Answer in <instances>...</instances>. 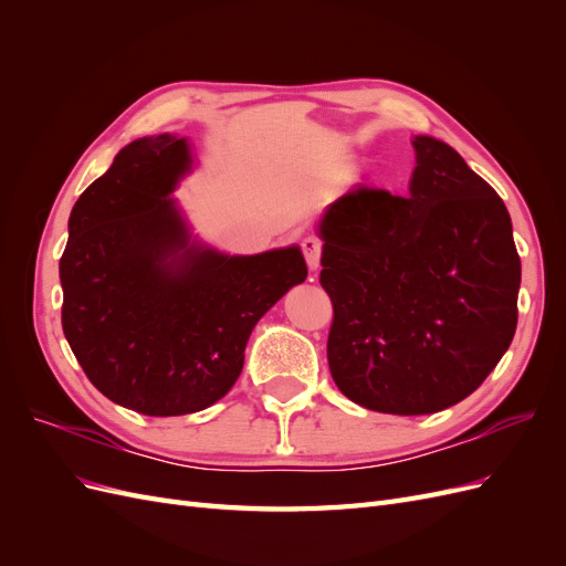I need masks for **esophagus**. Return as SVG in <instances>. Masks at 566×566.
Instances as JSON below:
<instances>
[{
    "label": "esophagus",
    "instance_id": "obj_1",
    "mask_svg": "<svg viewBox=\"0 0 566 566\" xmlns=\"http://www.w3.org/2000/svg\"><path fill=\"white\" fill-rule=\"evenodd\" d=\"M300 245H302V252H304L306 266H310L312 271H316L321 266V241H318V238H314V235H306Z\"/></svg>",
    "mask_w": 566,
    "mask_h": 566
}]
</instances>
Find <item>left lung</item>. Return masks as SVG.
<instances>
[{
	"label": "left lung",
	"mask_w": 566,
	"mask_h": 566,
	"mask_svg": "<svg viewBox=\"0 0 566 566\" xmlns=\"http://www.w3.org/2000/svg\"><path fill=\"white\" fill-rule=\"evenodd\" d=\"M408 196L356 188L318 221L333 302L328 366L354 403L449 408L482 385L517 328L520 254L505 202L434 136H413Z\"/></svg>",
	"instance_id": "left-lung-1"
}]
</instances>
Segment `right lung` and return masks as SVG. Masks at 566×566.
I'll return each instance as SVG.
<instances>
[{
    "label": "right lung",
    "mask_w": 566,
    "mask_h": 566,
    "mask_svg": "<svg viewBox=\"0 0 566 566\" xmlns=\"http://www.w3.org/2000/svg\"><path fill=\"white\" fill-rule=\"evenodd\" d=\"M191 169L186 136L127 144L77 198L59 264L82 370L117 406L156 418L224 397L256 321L306 279L297 245L227 254L198 241L172 196Z\"/></svg>",
    "instance_id": "right-lung-1"
}]
</instances>
